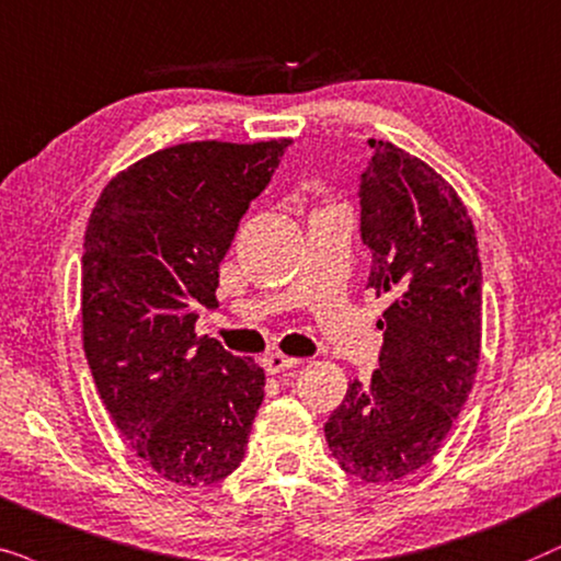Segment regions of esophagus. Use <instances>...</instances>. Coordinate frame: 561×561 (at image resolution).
<instances>
[{
    "label": "esophagus",
    "mask_w": 561,
    "mask_h": 561,
    "mask_svg": "<svg viewBox=\"0 0 561 561\" xmlns=\"http://www.w3.org/2000/svg\"><path fill=\"white\" fill-rule=\"evenodd\" d=\"M297 364H300L297 358L285 356V354H268L264 358V369L268 371V375H282V371L293 369V367H297Z\"/></svg>",
    "instance_id": "34e87169"
}]
</instances>
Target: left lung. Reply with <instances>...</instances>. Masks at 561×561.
Masks as SVG:
<instances>
[{
    "instance_id": "8db88e82",
    "label": "left lung",
    "mask_w": 561,
    "mask_h": 561,
    "mask_svg": "<svg viewBox=\"0 0 561 561\" xmlns=\"http://www.w3.org/2000/svg\"><path fill=\"white\" fill-rule=\"evenodd\" d=\"M362 174L367 287L387 295L379 369L351 382L325 423L335 461L364 482H394L442 449L472 392L482 346V264L457 190L390 140Z\"/></svg>"
}]
</instances>
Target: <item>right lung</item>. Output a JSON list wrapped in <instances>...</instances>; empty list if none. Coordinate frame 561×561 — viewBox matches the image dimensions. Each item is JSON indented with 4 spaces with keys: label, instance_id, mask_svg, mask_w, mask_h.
Listing matches in <instances>:
<instances>
[{
    "label": "right lung",
    "instance_id": "1",
    "mask_svg": "<svg viewBox=\"0 0 561 561\" xmlns=\"http://www.w3.org/2000/svg\"><path fill=\"white\" fill-rule=\"evenodd\" d=\"M289 138L194 140L104 186L81 256V335L119 436L163 480L199 488L243 461L264 369L194 333L220 261Z\"/></svg>",
    "mask_w": 561,
    "mask_h": 561
}]
</instances>
